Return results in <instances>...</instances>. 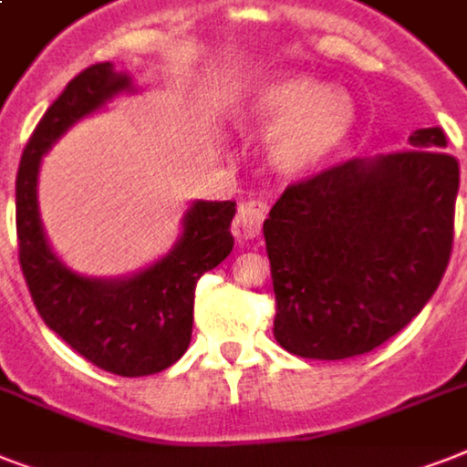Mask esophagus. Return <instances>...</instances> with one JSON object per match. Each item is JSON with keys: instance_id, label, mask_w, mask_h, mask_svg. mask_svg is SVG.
I'll return each mask as SVG.
<instances>
[{"instance_id": "esophagus-1", "label": "esophagus", "mask_w": 467, "mask_h": 467, "mask_svg": "<svg viewBox=\"0 0 467 467\" xmlns=\"http://www.w3.org/2000/svg\"><path fill=\"white\" fill-rule=\"evenodd\" d=\"M269 215V203L262 198H249L242 201L237 208V215L233 220V234L237 240H249L262 233L264 220Z\"/></svg>"}]
</instances>
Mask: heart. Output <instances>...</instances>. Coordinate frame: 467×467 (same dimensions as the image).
Returning <instances> with one entry per match:
<instances>
[{
  "label": "heart",
  "mask_w": 467,
  "mask_h": 467,
  "mask_svg": "<svg viewBox=\"0 0 467 467\" xmlns=\"http://www.w3.org/2000/svg\"><path fill=\"white\" fill-rule=\"evenodd\" d=\"M240 126L269 130L266 155L278 174L300 176L317 169L347 142L356 126L348 94L322 79L288 75L262 82L240 106Z\"/></svg>",
  "instance_id": "1"
}]
</instances>
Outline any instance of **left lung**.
Segmentation results:
<instances>
[{"mask_svg": "<svg viewBox=\"0 0 467 467\" xmlns=\"http://www.w3.org/2000/svg\"><path fill=\"white\" fill-rule=\"evenodd\" d=\"M441 128L410 150L347 160L291 183L264 220L274 337L303 358L366 354L434 296L453 249L461 169Z\"/></svg>", "mask_w": 467, "mask_h": 467, "instance_id": "1", "label": "left lung"}]
</instances>
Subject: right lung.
I'll list each match as a JSON object with an SVG mask.
<instances>
[{
    "label": "right lung",
    "mask_w": 467,
    "mask_h": 467,
    "mask_svg": "<svg viewBox=\"0 0 467 467\" xmlns=\"http://www.w3.org/2000/svg\"><path fill=\"white\" fill-rule=\"evenodd\" d=\"M123 89H130V79L111 62H99L82 69L43 113L18 164L16 237L18 264L43 322L89 363L135 378L169 368L189 348L198 278L233 252L230 223L237 208L233 201L193 203L176 247L126 281L84 278L62 266L40 227V157L72 123Z\"/></svg>",
    "instance_id": "add662e5"
}]
</instances>
